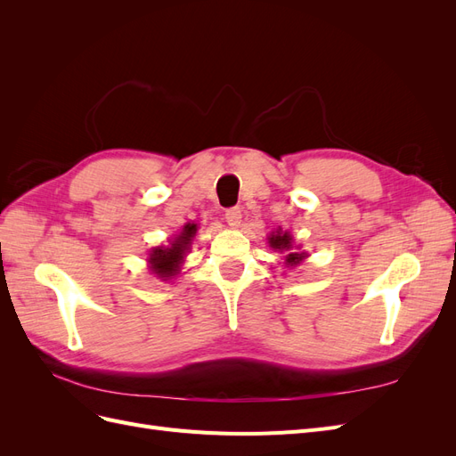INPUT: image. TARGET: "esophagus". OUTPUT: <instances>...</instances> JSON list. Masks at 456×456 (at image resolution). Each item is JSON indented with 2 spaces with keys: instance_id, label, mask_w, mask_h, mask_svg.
<instances>
[{
  "instance_id": "esophagus-1",
  "label": "esophagus",
  "mask_w": 456,
  "mask_h": 456,
  "mask_svg": "<svg viewBox=\"0 0 456 456\" xmlns=\"http://www.w3.org/2000/svg\"><path fill=\"white\" fill-rule=\"evenodd\" d=\"M224 218L232 228H238L241 223V209L240 207H230V209L224 213Z\"/></svg>"
}]
</instances>
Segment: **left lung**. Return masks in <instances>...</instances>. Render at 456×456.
Returning <instances> with one entry per match:
<instances>
[{"mask_svg":"<svg viewBox=\"0 0 456 456\" xmlns=\"http://www.w3.org/2000/svg\"><path fill=\"white\" fill-rule=\"evenodd\" d=\"M268 243H270L272 249L291 251V249H293V236H291V233H289V232H285V230L280 228V230H275V232L270 233ZM306 256H308L306 253H289V255L285 256V265L297 266V265H300V262L305 260Z\"/></svg>","mask_w":456,"mask_h":456,"instance_id":"1","label":"left lung"}]
</instances>
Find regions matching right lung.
<instances>
[{"label":"right lung","mask_w":456,"mask_h":456,"mask_svg":"<svg viewBox=\"0 0 456 456\" xmlns=\"http://www.w3.org/2000/svg\"><path fill=\"white\" fill-rule=\"evenodd\" d=\"M196 232H198V224L188 223L181 230V233H178L175 240H171L167 247H154V249L150 251V258H148L150 270L161 280H171L173 275L181 272V265L186 253L190 251V245L196 236Z\"/></svg>","instance_id":"right-lung-1"}]
</instances>
